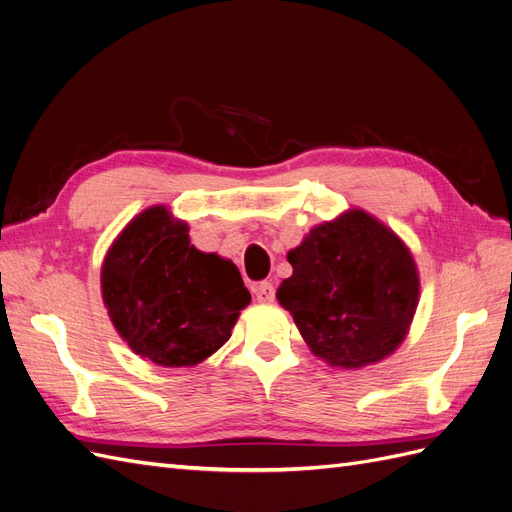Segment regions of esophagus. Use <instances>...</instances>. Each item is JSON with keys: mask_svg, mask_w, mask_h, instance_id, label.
Instances as JSON below:
<instances>
[{"mask_svg": "<svg viewBox=\"0 0 512 512\" xmlns=\"http://www.w3.org/2000/svg\"><path fill=\"white\" fill-rule=\"evenodd\" d=\"M254 294L260 303H273L275 301V286L271 282H260L254 286Z\"/></svg>", "mask_w": 512, "mask_h": 512, "instance_id": "obj_1", "label": "esophagus"}]
</instances>
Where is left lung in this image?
Wrapping results in <instances>:
<instances>
[{"label": "left lung", "mask_w": 512, "mask_h": 512, "mask_svg": "<svg viewBox=\"0 0 512 512\" xmlns=\"http://www.w3.org/2000/svg\"><path fill=\"white\" fill-rule=\"evenodd\" d=\"M288 262L292 275L277 301L320 359L363 367L406 337L418 301L414 260L395 232L365 211L312 228Z\"/></svg>", "instance_id": "8db88e82"}]
</instances>
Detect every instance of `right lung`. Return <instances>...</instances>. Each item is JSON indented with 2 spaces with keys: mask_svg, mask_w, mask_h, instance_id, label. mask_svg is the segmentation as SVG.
<instances>
[{
  "mask_svg": "<svg viewBox=\"0 0 512 512\" xmlns=\"http://www.w3.org/2000/svg\"><path fill=\"white\" fill-rule=\"evenodd\" d=\"M102 297L128 346L164 367L196 365L252 301L230 260L198 252L188 226L151 207L123 228L102 267Z\"/></svg>",
  "mask_w": 512,
  "mask_h": 512,
  "instance_id": "right-lung-1",
  "label": "right lung"
}]
</instances>
